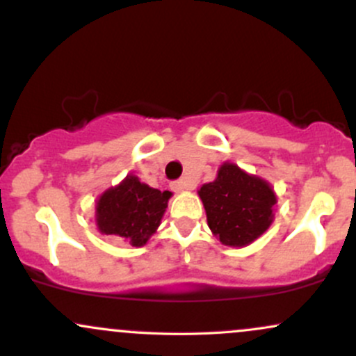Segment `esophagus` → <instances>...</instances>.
<instances>
[{"mask_svg": "<svg viewBox=\"0 0 356 356\" xmlns=\"http://www.w3.org/2000/svg\"><path fill=\"white\" fill-rule=\"evenodd\" d=\"M171 188H173L175 192H183V190L190 188V183L186 181V179H177V181L171 183Z\"/></svg>", "mask_w": 356, "mask_h": 356, "instance_id": "esophagus-1", "label": "esophagus"}]
</instances>
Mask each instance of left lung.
<instances>
[{
	"label": "left lung",
	"instance_id": "1",
	"mask_svg": "<svg viewBox=\"0 0 356 356\" xmlns=\"http://www.w3.org/2000/svg\"><path fill=\"white\" fill-rule=\"evenodd\" d=\"M209 227L227 246H246L273 220L277 202L265 179L244 173L236 164L220 166L216 181L200 188Z\"/></svg>",
	"mask_w": 356,
	"mask_h": 356
}]
</instances>
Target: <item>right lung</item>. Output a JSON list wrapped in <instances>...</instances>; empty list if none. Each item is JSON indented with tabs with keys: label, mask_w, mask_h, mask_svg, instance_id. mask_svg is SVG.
Returning a JSON list of instances; mask_svg holds the SVG:
<instances>
[{
	"label": "right lung",
	"mask_w": 356,
	"mask_h": 356,
	"mask_svg": "<svg viewBox=\"0 0 356 356\" xmlns=\"http://www.w3.org/2000/svg\"><path fill=\"white\" fill-rule=\"evenodd\" d=\"M171 192H159L127 177L106 190L97 204V225L103 234H113L132 246H143L158 229Z\"/></svg>",
	"instance_id": "1"
}]
</instances>
